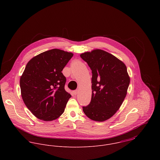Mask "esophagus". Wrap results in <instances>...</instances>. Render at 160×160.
<instances>
[{"label": "esophagus", "instance_id": "34e87169", "mask_svg": "<svg viewBox=\"0 0 160 160\" xmlns=\"http://www.w3.org/2000/svg\"><path fill=\"white\" fill-rule=\"evenodd\" d=\"M72 93H73V94H74V95H77V93H78V91H77V90L74 91L72 92Z\"/></svg>", "mask_w": 160, "mask_h": 160}]
</instances>
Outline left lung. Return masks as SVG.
Masks as SVG:
<instances>
[{
    "label": "left lung",
    "instance_id": "left-lung-1",
    "mask_svg": "<svg viewBox=\"0 0 160 160\" xmlns=\"http://www.w3.org/2000/svg\"><path fill=\"white\" fill-rule=\"evenodd\" d=\"M80 57L92 73L91 103L83 112L92 120L105 121L122 105L130 83L125 64L112 54L100 49L86 52Z\"/></svg>",
    "mask_w": 160,
    "mask_h": 160
}]
</instances>
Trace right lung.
Masks as SVG:
<instances>
[{
    "instance_id": "right-lung-1",
    "label": "right lung",
    "mask_w": 160,
    "mask_h": 160,
    "mask_svg": "<svg viewBox=\"0 0 160 160\" xmlns=\"http://www.w3.org/2000/svg\"><path fill=\"white\" fill-rule=\"evenodd\" d=\"M73 53L54 48L31 58L20 77L23 102L36 118L45 121L59 118L71 95L65 90L62 72Z\"/></svg>"
}]
</instances>
